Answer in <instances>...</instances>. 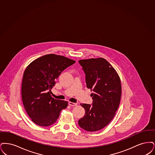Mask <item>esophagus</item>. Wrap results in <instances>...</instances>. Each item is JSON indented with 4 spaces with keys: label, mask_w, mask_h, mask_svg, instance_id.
I'll return each instance as SVG.
<instances>
[{
    "label": "esophagus",
    "mask_w": 155,
    "mask_h": 155,
    "mask_svg": "<svg viewBox=\"0 0 155 155\" xmlns=\"http://www.w3.org/2000/svg\"><path fill=\"white\" fill-rule=\"evenodd\" d=\"M69 105H71V106H73V107H74V106H77L78 105V103H74V102H69Z\"/></svg>",
    "instance_id": "obj_1"
}]
</instances>
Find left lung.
Here are the masks:
<instances>
[{"instance_id":"left-lung-1","label":"left lung","mask_w":155,"mask_h":155,"mask_svg":"<svg viewBox=\"0 0 155 155\" xmlns=\"http://www.w3.org/2000/svg\"><path fill=\"white\" fill-rule=\"evenodd\" d=\"M86 76L87 87L93 91L92 105L81 104L85 109L84 116L78 124L87 131L100 130L112 120L121 98V82L114 68L102 58L81 60Z\"/></svg>"}]
</instances>
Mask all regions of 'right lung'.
I'll return each mask as SVG.
<instances>
[{
    "label": "right lung",
    "instance_id": "right-lung-1",
    "mask_svg": "<svg viewBox=\"0 0 155 155\" xmlns=\"http://www.w3.org/2000/svg\"><path fill=\"white\" fill-rule=\"evenodd\" d=\"M75 61L55 54L32 62L24 72L21 95L27 114L34 123L47 127L54 124L68 102L51 97V89L61 73Z\"/></svg>",
    "mask_w": 155,
    "mask_h": 155
}]
</instances>
